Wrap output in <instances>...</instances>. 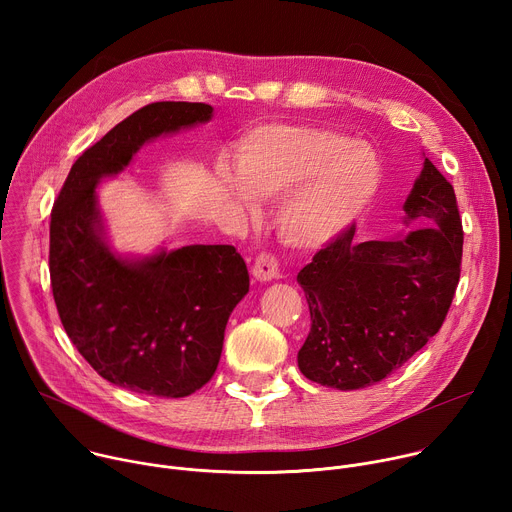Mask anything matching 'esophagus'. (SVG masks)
I'll list each match as a JSON object with an SVG mask.
<instances>
[{"instance_id":"obj_1","label":"esophagus","mask_w":512,"mask_h":512,"mask_svg":"<svg viewBox=\"0 0 512 512\" xmlns=\"http://www.w3.org/2000/svg\"><path fill=\"white\" fill-rule=\"evenodd\" d=\"M253 277L257 281H271L275 279L279 273H277V259L269 253H259L255 263H253V269H251Z\"/></svg>"}]
</instances>
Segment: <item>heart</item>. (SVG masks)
Returning <instances> with one entry per match:
<instances>
[{"label": "heart", "mask_w": 512, "mask_h": 512, "mask_svg": "<svg viewBox=\"0 0 512 512\" xmlns=\"http://www.w3.org/2000/svg\"><path fill=\"white\" fill-rule=\"evenodd\" d=\"M235 176L221 166L218 184L241 206L277 202L281 241L320 251L352 229L375 202L383 162L371 143L312 123H263L247 129L233 152Z\"/></svg>", "instance_id": "heart-1"}]
</instances>
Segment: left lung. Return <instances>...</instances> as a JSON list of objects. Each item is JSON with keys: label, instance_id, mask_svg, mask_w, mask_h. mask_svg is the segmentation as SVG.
Segmentation results:
<instances>
[{"label": "left lung", "instance_id": "left-lung-1", "mask_svg": "<svg viewBox=\"0 0 512 512\" xmlns=\"http://www.w3.org/2000/svg\"><path fill=\"white\" fill-rule=\"evenodd\" d=\"M403 210L435 225L364 243L352 227L298 273L312 318L298 367L310 381L340 391L375 385L442 328L464 231L454 186L427 158Z\"/></svg>", "mask_w": 512, "mask_h": 512}]
</instances>
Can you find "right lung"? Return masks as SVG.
Wrapping results in <instances>:
<instances>
[{"instance_id": "1", "label": "right lung", "mask_w": 512, "mask_h": 512, "mask_svg": "<svg viewBox=\"0 0 512 512\" xmlns=\"http://www.w3.org/2000/svg\"><path fill=\"white\" fill-rule=\"evenodd\" d=\"M210 117L206 103L141 107L72 164L52 208L48 263L60 322L103 379L133 393L178 399L212 379L249 271L233 245L139 259L113 253L95 188L127 168L145 141Z\"/></svg>"}]
</instances>
